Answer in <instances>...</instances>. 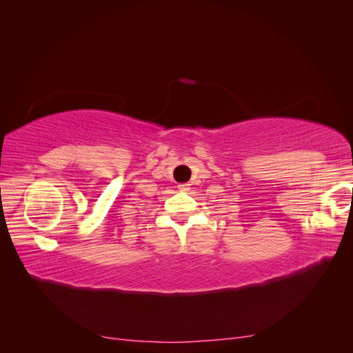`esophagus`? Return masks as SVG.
I'll list each match as a JSON object with an SVG mask.
<instances>
[{
	"label": "esophagus",
	"mask_w": 353,
	"mask_h": 353,
	"mask_svg": "<svg viewBox=\"0 0 353 353\" xmlns=\"http://www.w3.org/2000/svg\"><path fill=\"white\" fill-rule=\"evenodd\" d=\"M178 188H179V190H188V188H187V184H179Z\"/></svg>",
	"instance_id": "obj_1"
}]
</instances>
